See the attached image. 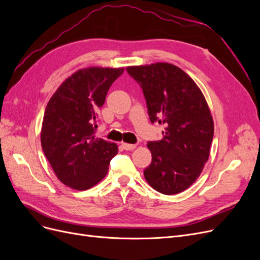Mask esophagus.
<instances>
[{
  "label": "esophagus",
  "mask_w": 260,
  "mask_h": 260,
  "mask_svg": "<svg viewBox=\"0 0 260 260\" xmlns=\"http://www.w3.org/2000/svg\"><path fill=\"white\" fill-rule=\"evenodd\" d=\"M121 146L125 149V151H133L137 147L136 144H128V143H122Z\"/></svg>",
  "instance_id": "obj_1"
}]
</instances>
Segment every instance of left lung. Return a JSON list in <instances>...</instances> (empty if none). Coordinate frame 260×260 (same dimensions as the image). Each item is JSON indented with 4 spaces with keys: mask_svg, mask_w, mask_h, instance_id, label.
I'll list each match as a JSON object with an SVG mask.
<instances>
[{
    "mask_svg": "<svg viewBox=\"0 0 260 260\" xmlns=\"http://www.w3.org/2000/svg\"><path fill=\"white\" fill-rule=\"evenodd\" d=\"M127 72L143 90L149 120L166 125L160 141L147 143L152 162L145 180L162 194L183 192L209 157L214 121L207 102L192 78L169 62L130 66Z\"/></svg>",
    "mask_w": 260,
    "mask_h": 260,
    "instance_id": "obj_1",
    "label": "left lung"
}]
</instances>
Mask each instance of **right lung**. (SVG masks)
<instances>
[{"label":"right lung","mask_w":260,"mask_h":260,"mask_svg":"<svg viewBox=\"0 0 260 260\" xmlns=\"http://www.w3.org/2000/svg\"><path fill=\"white\" fill-rule=\"evenodd\" d=\"M123 68L88 67L62 82L46 105L41 145L61 183L84 191L99 183L118 153L115 143L95 138L98 112Z\"/></svg>","instance_id":"add662e5"}]
</instances>
